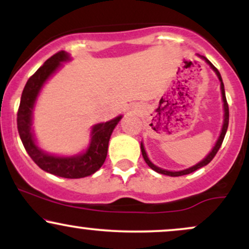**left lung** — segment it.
I'll use <instances>...</instances> for the list:
<instances>
[{"instance_id":"obj_1","label":"left lung","mask_w":249,"mask_h":249,"mask_svg":"<svg viewBox=\"0 0 249 249\" xmlns=\"http://www.w3.org/2000/svg\"><path fill=\"white\" fill-rule=\"evenodd\" d=\"M201 57H202V58L205 59V61H206V62L208 63V64L211 65V68H212V69H213L214 71H215V73H216V75H218V77H219L220 82H221V93H222V101H224V110H225L224 126H222L221 133H220V137H219L218 142H216L215 146H214V148H213V150H212V152H211L210 154H208V156L206 157V158L204 159V160H202V161H200L199 164H196V166H192V167L187 168V170H184V171H179V172H171V171L161 170V168L157 167L156 165H153L152 162L150 161V159L147 158V154H146V152H145V148H144V146H142V144H141V148H142V158H144V160L146 161V164H147L148 166H150L151 168H152L153 171H156V172H158V173L165 174V176H171V177H180V176H185V174H190V173L194 172V171L199 170L200 167H204V166H206L207 164H210V162L212 161V159L214 158V157H215V154L218 153L219 148H220V146H221L222 142H224L225 134H226V132H227V128H228V122H230V110H228V103H227V99H226V95H225V88H224V83H222L221 75H220V72H219V71H218V69H216V68L214 67V65L212 64V63H211L210 61H208V59L206 58V57H204V56H201Z\"/></svg>"}]
</instances>
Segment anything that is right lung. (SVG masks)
<instances>
[{
	"label": "right lung",
	"instance_id": "obj_1",
	"mask_svg": "<svg viewBox=\"0 0 249 249\" xmlns=\"http://www.w3.org/2000/svg\"><path fill=\"white\" fill-rule=\"evenodd\" d=\"M69 58V55L65 51H58L49 59H47L44 64L28 79L22 92L18 111H17V130H18L25 151L35 161L37 166L41 167L45 172L55 174L57 177L78 179L91 176L104 164L111 133L122 119V116L110 122L95 125L92 128V139H91L90 147L82 156L70 157V158L53 157L44 153L36 146L33 133L30 131L31 113H33L36 97L42 85L55 72V70L61 65V62L68 61Z\"/></svg>",
	"mask_w": 249,
	"mask_h": 249
}]
</instances>
